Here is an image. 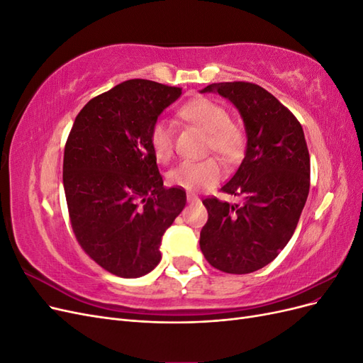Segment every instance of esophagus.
Returning a JSON list of instances; mask_svg holds the SVG:
<instances>
[{"mask_svg":"<svg viewBox=\"0 0 363 363\" xmlns=\"http://www.w3.org/2000/svg\"><path fill=\"white\" fill-rule=\"evenodd\" d=\"M186 200H188V203H199V201H200L199 196L194 195V194H188V195H186Z\"/></svg>","mask_w":363,"mask_h":363,"instance_id":"obj_1","label":"esophagus"}]
</instances>
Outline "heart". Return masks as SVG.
I'll return each instance as SVG.
<instances>
[{
	"label": "heart",
	"instance_id": "obj_1",
	"mask_svg": "<svg viewBox=\"0 0 363 363\" xmlns=\"http://www.w3.org/2000/svg\"><path fill=\"white\" fill-rule=\"evenodd\" d=\"M180 115L208 135V148L225 160H235L244 148L240 130L230 124V115L223 106L208 98H194L180 108ZM150 142L159 160H168L174 150V131L168 119H157L150 130ZM223 177V168L213 157L183 160L174 167L168 180L184 191L199 192L212 188Z\"/></svg>",
	"mask_w": 363,
	"mask_h": 363
}]
</instances>
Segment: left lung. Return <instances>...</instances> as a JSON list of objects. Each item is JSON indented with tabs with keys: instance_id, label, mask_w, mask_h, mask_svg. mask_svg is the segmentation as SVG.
<instances>
[{
	"instance_id": "8db88e82",
	"label": "left lung",
	"mask_w": 363,
	"mask_h": 363,
	"mask_svg": "<svg viewBox=\"0 0 363 363\" xmlns=\"http://www.w3.org/2000/svg\"><path fill=\"white\" fill-rule=\"evenodd\" d=\"M242 119L247 147L238 171L221 191L240 204L203 201L208 219L200 233L204 257L219 271L248 274L268 265L286 247L309 195L311 157L296 118L263 87L212 83Z\"/></svg>"
}]
</instances>
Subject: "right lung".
Returning a JSON list of instances; mask_svg holds the SVG:
<instances>
[{
	"label": "right lung",
	"instance_id": "right-lung-1",
	"mask_svg": "<svg viewBox=\"0 0 363 363\" xmlns=\"http://www.w3.org/2000/svg\"><path fill=\"white\" fill-rule=\"evenodd\" d=\"M180 87L127 80L77 115L63 156V188L82 248L118 277L145 276L162 259V238L186 204L163 188L150 130Z\"/></svg>",
	"mask_w": 363,
	"mask_h": 363
}]
</instances>
